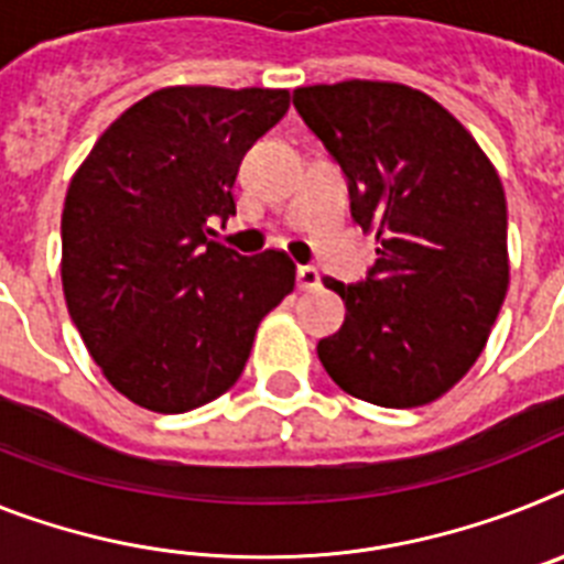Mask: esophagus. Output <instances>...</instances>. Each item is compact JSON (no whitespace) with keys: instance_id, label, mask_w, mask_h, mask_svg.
I'll return each mask as SVG.
<instances>
[{"instance_id":"1","label":"esophagus","mask_w":564,"mask_h":564,"mask_svg":"<svg viewBox=\"0 0 564 564\" xmlns=\"http://www.w3.org/2000/svg\"><path fill=\"white\" fill-rule=\"evenodd\" d=\"M321 286V272L315 267H297V290L312 292Z\"/></svg>"}]
</instances>
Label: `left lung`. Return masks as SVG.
<instances>
[{"mask_svg": "<svg viewBox=\"0 0 564 564\" xmlns=\"http://www.w3.org/2000/svg\"><path fill=\"white\" fill-rule=\"evenodd\" d=\"M295 108L376 231L364 283L324 278L347 318L318 344L335 384L378 406H424L467 376L510 283L508 203L470 131L424 91L344 79L295 88Z\"/></svg>", "mask_w": 564, "mask_h": 564, "instance_id": "obj_1", "label": "left lung"}]
</instances>
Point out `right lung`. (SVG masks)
Masks as SVG:
<instances>
[{
	"label": "right lung",
	"mask_w": 564,
	"mask_h": 564,
	"mask_svg": "<svg viewBox=\"0 0 564 564\" xmlns=\"http://www.w3.org/2000/svg\"><path fill=\"white\" fill-rule=\"evenodd\" d=\"M290 108L286 88L169 85L122 111L70 177L63 292L102 376L151 413L224 395L258 324L295 290L286 252L209 240L235 215L246 149Z\"/></svg>",
	"instance_id": "right-lung-1"
}]
</instances>
